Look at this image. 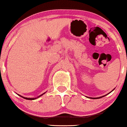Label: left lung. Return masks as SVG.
<instances>
[{
  "label": "left lung",
  "mask_w": 127,
  "mask_h": 127,
  "mask_svg": "<svg viewBox=\"0 0 127 127\" xmlns=\"http://www.w3.org/2000/svg\"><path fill=\"white\" fill-rule=\"evenodd\" d=\"M105 95H104V96H100V97H99V98H94V99H99V98H102V97H103V96H105Z\"/></svg>",
  "instance_id": "obj_1"
}]
</instances>
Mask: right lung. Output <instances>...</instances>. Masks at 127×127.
<instances>
[{
    "mask_svg": "<svg viewBox=\"0 0 127 127\" xmlns=\"http://www.w3.org/2000/svg\"><path fill=\"white\" fill-rule=\"evenodd\" d=\"M44 94H41V95H40L39 96H41V95H43ZM20 96H21L22 98H24V99H28V100H34V99H36V98H25V97H24V96H21V95H20Z\"/></svg>",
    "mask_w": 127,
    "mask_h": 127,
    "instance_id": "add662e5",
    "label": "right lung"
}]
</instances>
